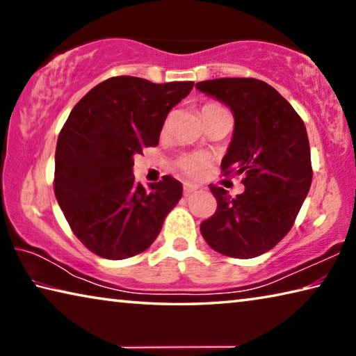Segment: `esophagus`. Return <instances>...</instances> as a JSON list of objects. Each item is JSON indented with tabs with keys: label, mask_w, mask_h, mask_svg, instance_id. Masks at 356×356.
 Instances as JSON below:
<instances>
[{
	"label": "esophagus",
	"mask_w": 356,
	"mask_h": 356,
	"mask_svg": "<svg viewBox=\"0 0 356 356\" xmlns=\"http://www.w3.org/2000/svg\"><path fill=\"white\" fill-rule=\"evenodd\" d=\"M197 188H200V186L193 185V184H190V182H185V184H184V193H185V196H188V195H191V193H195Z\"/></svg>",
	"instance_id": "1"
}]
</instances>
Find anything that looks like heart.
Wrapping results in <instances>:
<instances>
[{
	"mask_svg": "<svg viewBox=\"0 0 356 356\" xmlns=\"http://www.w3.org/2000/svg\"><path fill=\"white\" fill-rule=\"evenodd\" d=\"M210 106H218V105L209 104L204 108H210ZM176 165L179 168V171L185 174L186 177L200 179L209 171L210 165H212V160H210V156L206 154L190 152V154H184L182 156H180Z\"/></svg>",
	"mask_w": 356,
	"mask_h": 356,
	"instance_id": "b5f03b06",
	"label": "heart"
}]
</instances>
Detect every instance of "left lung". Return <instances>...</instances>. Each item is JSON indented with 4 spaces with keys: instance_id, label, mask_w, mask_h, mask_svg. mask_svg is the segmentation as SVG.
Returning <instances> with one entry per match:
<instances>
[{
    "instance_id": "8db88e82",
    "label": "left lung",
    "mask_w": 356,
    "mask_h": 356,
    "mask_svg": "<svg viewBox=\"0 0 356 356\" xmlns=\"http://www.w3.org/2000/svg\"><path fill=\"white\" fill-rule=\"evenodd\" d=\"M196 88L231 108L236 125L221 170L225 176H243L245 185L236 197L210 185L218 207L201 222V234L225 256H261L291 231L309 191L305 122L275 88L256 78H216Z\"/></svg>"
}]
</instances>
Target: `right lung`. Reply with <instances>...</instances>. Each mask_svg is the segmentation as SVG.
<instances>
[{
  "label": "right lung",
  "mask_w": 356,
  "mask_h": 356,
  "mask_svg": "<svg viewBox=\"0 0 356 356\" xmlns=\"http://www.w3.org/2000/svg\"><path fill=\"white\" fill-rule=\"evenodd\" d=\"M193 84L113 76L70 111L58 136L53 186L70 229L94 254L119 261L146 251L182 197L171 176L150 190L138 184L134 156L159 144L168 113Z\"/></svg>",
  "instance_id": "1"
}]
</instances>
